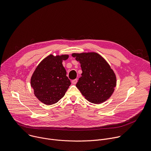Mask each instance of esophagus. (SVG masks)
<instances>
[{"instance_id":"obj_1","label":"esophagus","mask_w":151,"mask_h":151,"mask_svg":"<svg viewBox=\"0 0 151 151\" xmlns=\"http://www.w3.org/2000/svg\"><path fill=\"white\" fill-rule=\"evenodd\" d=\"M77 81H78V80H77L76 79H74V80H73V81H72V83L73 84H76V83H77Z\"/></svg>"}]
</instances>
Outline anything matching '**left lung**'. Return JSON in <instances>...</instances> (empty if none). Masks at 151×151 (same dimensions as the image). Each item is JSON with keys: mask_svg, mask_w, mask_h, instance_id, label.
<instances>
[{"mask_svg": "<svg viewBox=\"0 0 151 151\" xmlns=\"http://www.w3.org/2000/svg\"><path fill=\"white\" fill-rule=\"evenodd\" d=\"M82 73L76 86L85 98L94 104L111 97L116 85V75L109 64L96 52L73 53Z\"/></svg>", "mask_w": 151, "mask_h": 151, "instance_id": "8db88e82", "label": "left lung"}]
</instances>
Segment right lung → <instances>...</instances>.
<instances>
[{"label":"right lung","mask_w":151,"mask_h":151,"mask_svg":"<svg viewBox=\"0 0 151 151\" xmlns=\"http://www.w3.org/2000/svg\"><path fill=\"white\" fill-rule=\"evenodd\" d=\"M69 55L54 56L51 54L43 60L33 72L31 87L37 99L47 105L58 102L71 84L66 76V70L62 62Z\"/></svg>","instance_id":"right-lung-1"}]
</instances>
